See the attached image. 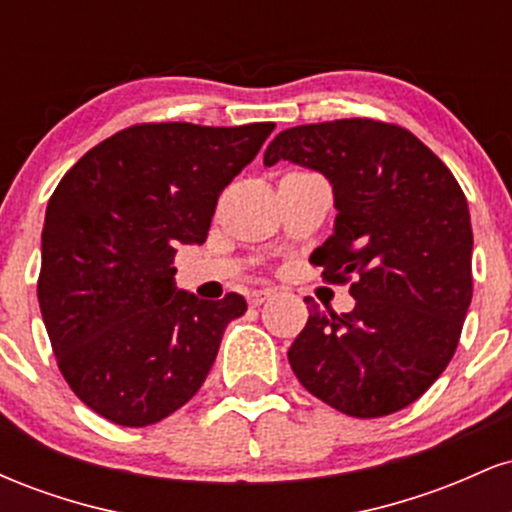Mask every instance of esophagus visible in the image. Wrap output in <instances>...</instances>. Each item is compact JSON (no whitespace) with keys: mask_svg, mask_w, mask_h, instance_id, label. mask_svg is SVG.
I'll return each instance as SVG.
<instances>
[{"mask_svg":"<svg viewBox=\"0 0 512 512\" xmlns=\"http://www.w3.org/2000/svg\"><path fill=\"white\" fill-rule=\"evenodd\" d=\"M274 296V291L272 289H262V291H252V293H248V303L252 305V308H257V305H262V303H267L269 298Z\"/></svg>","mask_w":512,"mask_h":512,"instance_id":"esophagus-1","label":"esophagus"}]
</instances>
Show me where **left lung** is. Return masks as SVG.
Masks as SVG:
<instances>
[{
  "label": "left lung",
  "mask_w": 512,
  "mask_h": 512,
  "mask_svg": "<svg viewBox=\"0 0 512 512\" xmlns=\"http://www.w3.org/2000/svg\"><path fill=\"white\" fill-rule=\"evenodd\" d=\"M293 161L332 182L334 233L310 257L351 284V313L310 317L289 363L310 395L356 419L409 407L448 368L472 303V221L460 182L409 129L349 117L284 129L264 166Z\"/></svg>",
  "instance_id": "left-lung-1"
}]
</instances>
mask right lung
<instances>
[{
  "mask_svg": "<svg viewBox=\"0 0 512 512\" xmlns=\"http://www.w3.org/2000/svg\"><path fill=\"white\" fill-rule=\"evenodd\" d=\"M272 132L274 122H142L86 151L52 192L40 313L64 380L103 419L151 426L207 380L248 303L175 289V252L207 240L223 187Z\"/></svg>",
  "mask_w": 512,
  "mask_h": 512,
  "instance_id": "obj_1",
  "label": "right lung"
}]
</instances>
